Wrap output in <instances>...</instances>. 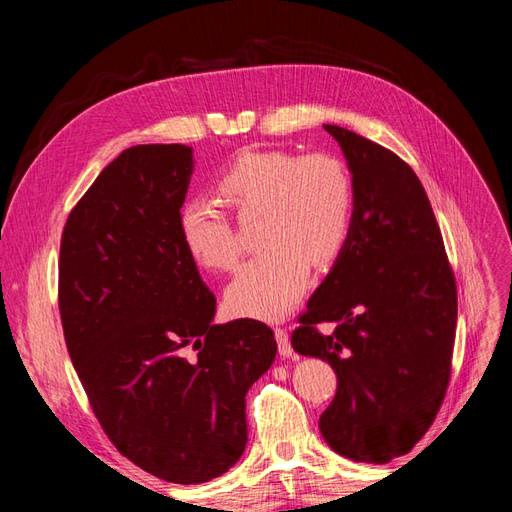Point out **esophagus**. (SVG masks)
Instances as JSON below:
<instances>
[{"mask_svg": "<svg viewBox=\"0 0 512 512\" xmlns=\"http://www.w3.org/2000/svg\"><path fill=\"white\" fill-rule=\"evenodd\" d=\"M275 339H277V350H280V354L284 356V359H290V356L294 354V350H292V346H290L288 331H286V329H280V327H275Z\"/></svg>", "mask_w": 512, "mask_h": 512, "instance_id": "obj_1", "label": "esophagus"}]
</instances>
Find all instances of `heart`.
<instances>
[{
  "instance_id": "1",
  "label": "heart",
  "mask_w": 512,
  "mask_h": 512,
  "mask_svg": "<svg viewBox=\"0 0 512 512\" xmlns=\"http://www.w3.org/2000/svg\"><path fill=\"white\" fill-rule=\"evenodd\" d=\"M218 188L241 215L262 211L258 239L265 250L235 275L226 290L232 314L277 320L309 286V260L322 267L337 258L352 218V179L333 156L290 151H243L224 170ZM179 235L207 269L237 265L241 245L226 215L194 198L179 209Z\"/></svg>"
}]
</instances>
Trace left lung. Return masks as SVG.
I'll list each match as a JSON object with an SVG mask.
<instances>
[{"label":"left lung","mask_w":512,"mask_h":512,"mask_svg":"<svg viewBox=\"0 0 512 512\" xmlns=\"http://www.w3.org/2000/svg\"><path fill=\"white\" fill-rule=\"evenodd\" d=\"M352 173L346 243L292 333V348L337 374L320 431L342 457L406 455L436 418L457 327V284L423 183L391 149L324 126ZM336 324L324 336L317 324Z\"/></svg>","instance_id":"left-lung-1"}]
</instances>
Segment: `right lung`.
Returning <instances> with one entry per match:
<instances>
[{
	"mask_svg": "<svg viewBox=\"0 0 512 512\" xmlns=\"http://www.w3.org/2000/svg\"><path fill=\"white\" fill-rule=\"evenodd\" d=\"M192 149L119 153L70 211L59 314L104 433L138 468L196 485L247 444L245 395L275 361L265 322L213 324L215 297L179 235Z\"/></svg>",
	"mask_w": 512,
	"mask_h": 512,
	"instance_id": "right-lung-1",
	"label": "right lung"
}]
</instances>
